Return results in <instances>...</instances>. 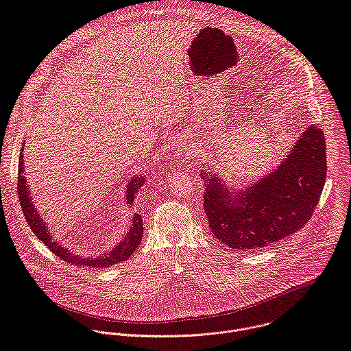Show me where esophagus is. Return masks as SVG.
<instances>
[{"instance_id":"34e87169","label":"esophagus","mask_w":351,"mask_h":351,"mask_svg":"<svg viewBox=\"0 0 351 351\" xmlns=\"http://www.w3.org/2000/svg\"><path fill=\"white\" fill-rule=\"evenodd\" d=\"M176 155H177L178 160H181V162L191 159L192 155H193V145H192V143H189L186 138H181L177 143V154Z\"/></svg>"}]
</instances>
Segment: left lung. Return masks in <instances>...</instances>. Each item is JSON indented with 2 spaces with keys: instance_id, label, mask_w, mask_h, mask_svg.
I'll return each mask as SVG.
<instances>
[{
  "instance_id": "1",
  "label": "left lung",
  "mask_w": 351,
  "mask_h": 351,
  "mask_svg": "<svg viewBox=\"0 0 351 351\" xmlns=\"http://www.w3.org/2000/svg\"><path fill=\"white\" fill-rule=\"evenodd\" d=\"M326 154L323 129L312 125L280 166L246 191L233 193L218 177L204 178L203 206L214 237L233 249L252 250L302 229L324 188Z\"/></svg>"
}]
</instances>
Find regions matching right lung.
<instances>
[{"mask_svg":"<svg viewBox=\"0 0 351 351\" xmlns=\"http://www.w3.org/2000/svg\"><path fill=\"white\" fill-rule=\"evenodd\" d=\"M23 151V148H21ZM23 154L20 152V159H19V176H17V193H19V202L23 210V214L25 217V221L28 223V226L31 228V230L35 233V235L56 254L58 256L61 260H64L65 263H69L72 265H86V267H97V268H104V267H110L118 264L121 261L128 260L136 250V247L138 246V243L141 242L143 238V219L140 215H134L133 217V222H132V229L125 234L123 239L118 243L117 246L106 256H99V257H93V258H84L80 256H75L71 252H68V249H64L62 246H60L57 243V241L53 239V237L47 232L45 222L42 221V218L39 217L38 211L34 208V204L31 203V197H29V192H28V186H27V180L23 176ZM144 184V178L136 177L129 182V186L126 189V199L125 203H128L129 206H132L133 202V195L136 193V191Z\"/></svg>","mask_w":351,"mask_h":351,"instance_id":"1","label":"right lung"}]
</instances>
